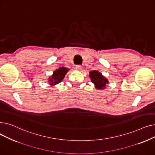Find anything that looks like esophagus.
<instances>
[{
    "label": "esophagus",
    "instance_id": "esophagus-1",
    "mask_svg": "<svg viewBox=\"0 0 155 155\" xmlns=\"http://www.w3.org/2000/svg\"><path fill=\"white\" fill-rule=\"evenodd\" d=\"M82 67L80 66V65H77V66H75V69H76V70L80 71L81 70H82Z\"/></svg>",
    "mask_w": 155,
    "mask_h": 155
}]
</instances>
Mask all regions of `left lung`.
<instances>
[{
	"instance_id": "left-lung-1",
	"label": "left lung",
	"mask_w": 155,
	"mask_h": 155,
	"mask_svg": "<svg viewBox=\"0 0 155 155\" xmlns=\"http://www.w3.org/2000/svg\"><path fill=\"white\" fill-rule=\"evenodd\" d=\"M89 77L91 82L94 84L95 88L98 90H103L106 88V85L109 84L107 78H105L102 73L97 70H93L89 72Z\"/></svg>"
}]
</instances>
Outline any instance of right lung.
<instances>
[{
  "instance_id": "add662e5",
  "label": "right lung",
  "mask_w": 155,
  "mask_h": 155,
  "mask_svg": "<svg viewBox=\"0 0 155 155\" xmlns=\"http://www.w3.org/2000/svg\"><path fill=\"white\" fill-rule=\"evenodd\" d=\"M70 69L66 67H60L53 71V75L48 78V82L50 86L53 87L60 83Z\"/></svg>"
}]
</instances>
